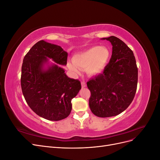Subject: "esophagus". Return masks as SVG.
Returning a JSON list of instances; mask_svg holds the SVG:
<instances>
[{
	"label": "esophagus",
	"mask_w": 160,
	"mask_h": 160,
	"mask_svg": "<svg viewBox=\"0 0 160 160\" xmlns=\"http://www.w3.org/2000/svg\"><path fill=\"white\" fill-rule=\"evenodd\" d=\"M81 86H82V88H85V87L87 86V84H86V83L84 81H81Z\"/></svg>",
	"instance_id": "obj_1"
}]
</instances>
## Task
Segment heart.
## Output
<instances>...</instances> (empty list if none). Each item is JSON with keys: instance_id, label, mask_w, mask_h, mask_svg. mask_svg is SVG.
<instances>
[{"instance_id": "heart-1", "label": "heart", "mask_w": 160, "mask_h": 160, "mask_svg": "<svg viewBox=\"0 0 160 160\" xmlns=\"http://www.w3.org/2000/svg\"><path fill=\"white\" fill-rule=\"evenodd\" d=\"M109 58V51L104 47L95 46L72 57L73 63H69L70 70L78 74L80 69H85L89 75L100 74L107 65Z\"/></svg>"}]
</instances>
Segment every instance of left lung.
Wrapping results in <instances>:
<instances>
[{
	"mask_svg": "<svg viewBox=\"0 0 160 160\" xmlns=\"http://www.w3.org/2000/svg\"><path fill=\"white\" fill-rule=\"evenodd\" d=\"M112 45V55L103 73L90 79L89 104L95 115L109 118L119 115L132 102L137 90L138 69L133 52L119 38H103Z\"/></svg>",
	"mask_w": 160,
	"mask_h": 160,
	"instance_id": "obj_1",
	"label": "left lung"
}]
</instances>
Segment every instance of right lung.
Masks as SVG:
<instances>
[{
    "label": "right lung",
    "mask_w": 160,
    "mask_h": 160,
    "mask_svg": "<svg viewBox=\"0 0 160 160\" xmlns=\"http://www.w3.org/2000/svg\"><path fill=\"white\" fill-rule=\"evenodd\" d=\"M67 55L60 46L42 40L34 45L23 59L21 84L24 98L34 112L50 121L68 117L71 100L81 89L79 80L69 78L57 65L42 70L47 57L65 65Z\"/></svg>",
    "instance_id": "1"
}]
</instances>
